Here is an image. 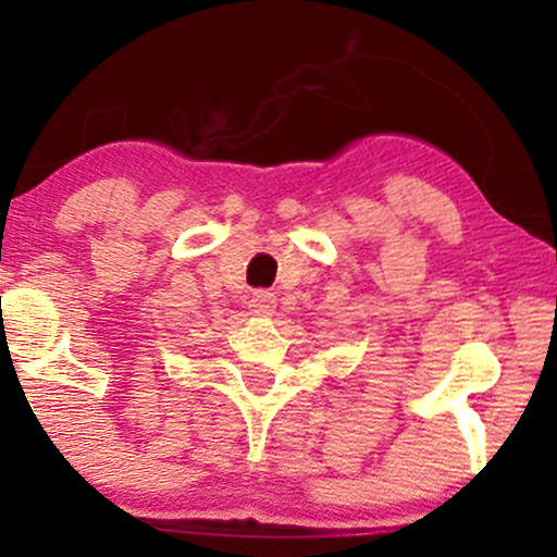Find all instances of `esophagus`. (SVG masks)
Returning <instances> with one entry per match:
<instances>
[{
    "label": "esophagus",
    "mask_w": 557,
    "mask_h": 557,
    "mask_svg": "<svg viewBox=\"0 0 557 557\" xmlns=\"http://www.w3.org/2000/svg\"><path fill=\"white\" fill-rule=\"evenodd\" d=\"M273 311H276V296L271 292H256L253 301H250V314L269 319L273 317Z\"/></svg>",
    "instance_id": "obj_1"
}]
</instances>
